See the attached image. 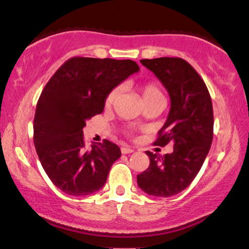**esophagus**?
Segmentation results:
<instances>
[{
	"mask_svg": "<svg viewBox=\"0 0 249 249\" xmlns=\"http://www.w3.org/2000/svg\"><path fill=\"white\" fill-rule=\"evenodd\" d=\"M121 151H122V153H123V154H127V153H132L134 150H133V148H131V147L124 146V147H122V148H121Z\"/></svg>",
	"mask_w": 249,
	"mask_h": 249,
	"instance_id": "esophagus-1",
	"label": "esophagus"
}]
</instances>
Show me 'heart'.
Masks as SVG:
<instances>
[{
	"label": "heart",
	"instance_id": "obj_1",
	"mask_svg": "<svg viewBox=\"0 0 249 249\" xmlns=\"http://www.w3.org/2000/svg\"><path fill=\"white\" fill-rule=\"evenodd\" d=\"M138 91L142 96V101L144 103V105L150 104V103H157V102H165L164 93L160 90V88L153 82H146L142 83L138 87ZM119 91L118 89H113L110 92L107 93V98H105V107H110L115 104L116 99L118 98Z\"/></svg>",
	"mask_w": 249,
	"mask_h": 249
}]
</instances>
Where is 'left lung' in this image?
I'll list each match as a JSON object with an SVG mask.
<instances>
[{
    "instance_id": "1",
    "label": "left lung",
    "mask_w": 249,
    "mask_h": 249,
    "mask_svg": "<svg viewBox=\"0 0 249 249\" xmlns=\"http://www.w3.org/2000/svg\"><path fill=\"white\" fill-rule=\"evenodd\" d=\"M162 83L171 98L167 119L153 142L173 144L164 157L146 151L150 166L137 176L138 186L150 196L168 198L190 186L206 159L213 141V107L206 84L185 59H141Z\"/></svg>"
}]
</instances>
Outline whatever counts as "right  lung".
Returning a JSON list of instances; mask_svg holds the SVG:
<instances>
[{"instance_id": "1", "label": "right lung", "mask_w": 249, "mask_h": 249, "mask_svg": "<svg viewBox=\"0 0 249 249\" xmlns=\"http://www.w3.org/2000/svg\"><path fill=\"white\" fill-rule=\"evenodd\" d=\"M139 67L131 59L72 57L43 89L34 118V144L45 173L69 196L97 192L121 148L105 139L87 150L83 127L103 112L111 90Z\"/></svg>"}]
</instances>
